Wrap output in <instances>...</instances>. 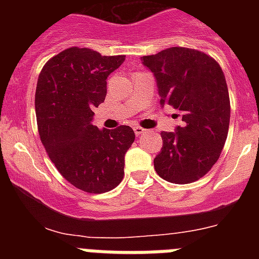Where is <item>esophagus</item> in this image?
<instances>
[{"label": "esophagus", "instance_id": "esophagus-1", "mask_svg": "<svg viewBox=\"0 0 259 259\" xmlns=\"http://www.w3.org/2000/svg\"><path fill=\"white\" fill-rule=\"evenodd\" d=\"M134 131H135V134H136V136H139V135L144 134V132H145V130L141 127H139V125H136V127H134Z\"/></svg>", "mask_w": 259, "mask_h": 259}]
</instances>
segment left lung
<instances>
[{"label":"left lung","instance_id":"obj_1","mask_svg":"<svg viewBox=\"0 0 259 259\" xmlns=\"http://www.w3.org/2000/svg\"><path fill=\"white\" fill-rule=\"evenodd\" d=\"M157 83L161 107L179 110L182 124L162 132L154 168L162 179L188 184L202 178L218 161L228 135L230 97L221 66L205 53L168 48L141 57Z\"/></svg>","mask_w":259,"mask_h":259}]
</instances>
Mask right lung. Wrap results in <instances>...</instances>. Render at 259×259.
<instances>
[{
  "instance_id": "1",
  "label": "right lung",
  "mask_w": 259,
  "mask_h": 259,
  "mask_svg": "<svg viewBox=\"0 0 259 259\" xmlns=\"http://www.w3.org/2000/svg\"><path fill=\"white\" fill-rule=\"evenodd\" d=\"M125 56L70 48L48 61L36 88L40 139L61 175L88 193L114 189L124 175V155L135 141L130 125L98 130L93 107L106 97V80Z\"/></svg>"
}]
</instances>
